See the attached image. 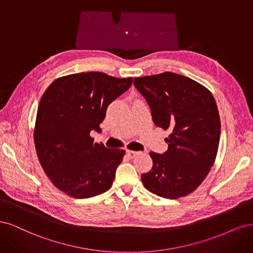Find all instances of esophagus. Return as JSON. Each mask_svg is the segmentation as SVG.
Instances as JSON below:
<instances>
[{
  "label": "esophagus",
  "mask_w": 253,
  "mask_h": 253,
  "mask_svg": "<svg viewBox=\"0 0 253 253\" xmlns=\"http://www.w3.org/2000/svg\"><path fill=\"white\" fill-rule=\"evenodd\" d=\"M126 153H127V156H128L130 159H133V158H135L136 156H138V154H140L141 152H140V151H133V150H127Z\"/></svg>",
  "instance_id": "1"
}]
</instances>
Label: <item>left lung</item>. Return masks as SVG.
<instances>
[{
    "label": "left lung",
    "instance_id": "8db88e82",
    "mask_svg": "<svg viewBox=\"0 0 253 253\" xmlns=\"http://www.w3.org/2000/svg\"><path fill=\"white\" fill-rule=\"evenodd\" d=\"M150 106L153 123L171 132L164 154L150 152L152 168L141 178L145 188L166 199L193 192L205 180L217 154L221 120L208 88L173 72L134 78Z\"/></svg>",
    "mask_w": 253,
    "mask_h": 253
}]
</instances>
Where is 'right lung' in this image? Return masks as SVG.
I'll list each match as a JSON object with an SVG mask.
<instances>
[{"label":"right lung","instance_id":"right-lung-1","mask_svg":"<svg viewBox=\"0 0 253 253\" xmlns=\"http://www.w3.org/2000/svg\"><path fill=\"white\" fill-rule=\"evenodd\" d=\"M99 71L54 80L39 103L34 140L44 172L59 190L76 199L107 191L125 156L123 149L94 143L108 105L131 86Z\"/></svg>","mask_w":253,"mask_h":253}]
</instances>
